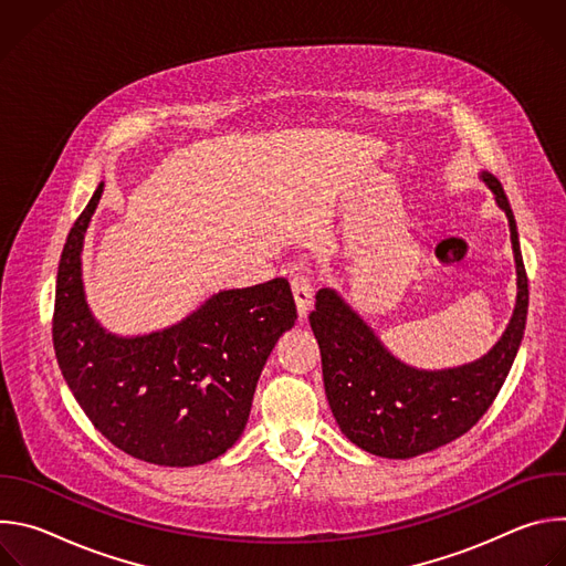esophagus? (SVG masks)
<instances>
[{
  "label": "esophagus",
  "instance_id": "34e87169",
  "mask_svg": "<svg viewBox=\"0 0 566 566\" xmlns=\"http://www.w3.org/2000/svg\"><path fill=\"white\" fill-rule=\"evenodd\" d=\"M291 289H293V297L297 304V313H300V317H304L313 304V282L308 275L300 273L293 277Z\"/></svg>",
  "mask_w": 566,
  "mask_h": 566
}]
</instances>
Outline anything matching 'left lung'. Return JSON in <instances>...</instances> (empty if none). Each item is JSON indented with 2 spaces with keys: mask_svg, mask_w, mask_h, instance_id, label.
Masks as SVG:
<instances>
[{
  "mask_svg": "<svg viewBox=\"0 0 566 566\" xmlns=\"http://www.w3.org/2000/svg\"><path fill=\"white\" fill-rule=\"evenodd\" d=\"M479 179L509 217L517 271L511 322L489 354L450 369H417L398 360L338 291L315 293L308 322L319 345L329 408L343 434L369 454L410 459L465 434L493 406L522 345L528 277L517 223L502 184L489 172Z\"/></svg>",
  "mask_w": 566,
  "mask_h": 566,
  "instance_id": "8db88e82",
  "label": "left lung"
}]
</instances>
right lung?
<instances>
[{"label":"right lung","mask_w":566,"mask_h":566,"mask_svg":"<svg viewBox=\"0 0 566 566\" xmlns=\"http://www.w3.org/2000/svg\"><path fill=\"white\" fill-rule=\"evenodd\" d=\"M101 184L62 249L53 349L62 376L96 430L123 452L156 465H199L221 457L247 428L260 374L295 319L284 277L219 291L177 325L116 336L90 311L83 247Z\"/></svg>","instance_id":"add662e5"}]
</instances>
